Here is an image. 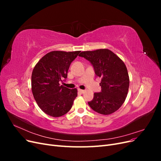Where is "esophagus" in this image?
<instances>
[{
    "label": "esophagus",
    "mask_w": 161,
    "mask_h": 161,
    "mask_svg": "<svg viewBox=\"0 0 161 161\" xmlns=\"http://www.w3.org/2000/svg\"><path fill=\"white\" fill-rule=\"evenodd\" d=\"M78 91H79V92H80V93H83V92H85V91H84V90H82V89H78Z\"/></svg>",
    "instance_id": "34e87169"
}]
</instances>
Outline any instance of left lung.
Listing matches in <instances>:
<instances>
[{
	"instance_id": "obj_1",
	"label": "left lung",
	"mask_w": 161,
	"mask_h": 161,
	"mask_svg": "<svg viewBox=\"0 0 161 161\" xmlns=\"http://www.w3.org/2000/svg\"><path fill=\"white\" fill-rule=\"evenodd\" d=\"M79 56L89 61L96 76L101 78V91L95 92L89 106L100 114H113L122 105L128 92L129 76L124 62L108 49L82 52Z\"/></svg>"
}]
</instances>
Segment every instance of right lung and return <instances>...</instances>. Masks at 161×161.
Wrapping results in <instances>:
<instances>
[{
    "instance_id": "1",
    "label": "right lung",
    "mask_w": 161,
    "mask_h": 161,
    "mask_svg": "<svg viewBox=\"0 0 161 161\" xmlns=\"http://www.w3.org/2000/svg\"><path fill=\"white\" fill-rule=\"evenodd\" d=\"M80 51H52L43 56L34 67L31 90L40 108L52 117H60L71 109L77 96V89L60 85L67 78L72 61Z\"/></svg>"
}]
</instances>
